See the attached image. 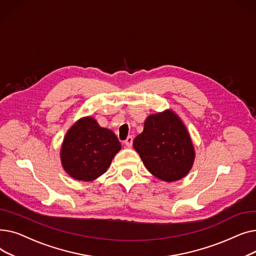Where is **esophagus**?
<instances>
[{
	"label": "esophagus",
	"instance_id": "1",
	"mask_svg": "<svg viewBox=\"0 0 256 256\" xmlns=\"http://www.w3.org/2000/svg\"><path fill=\"white\" fill-rule=\"evenodd\" d=\"M132 144V136H128V137L126 138V140L124 141V145H126V147H130Z\"/></svg>",
	"mask_w": 256,
	"mask_h": 256
}]
</instances>
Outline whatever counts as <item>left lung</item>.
Listing matches in <instances>:
<instances>
[{
	"instance_id": "8db88e82",
	"label": "left lung",
	"mask_w": 256,
	"mask_h": 256,
	"mask_svg": "<svg viewBox=\"0 0 256 256\" xmlns=\"http://www.w3.org/2000/svg\"><path fill=\"white\" fill-rule=\"evenodd\" d=\"M132 146L147 170L166 182L184 178L194 164L195 148L190 132L171 109L147 117Z\"/></svg>"
}]
</instances>
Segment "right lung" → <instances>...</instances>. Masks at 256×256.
<instances>
[{"instance_id":"1","label":"right lung","mask_w":256,"mask_h":256,"mask_svg":"<svg viewBox=\"0 0 256 256\" xmlns=\"http://www.w3.org/2000/svg\"><path fill=\"white\" fill-rule=\"evenodd\" d=\"M121 150L115 134L100 126L96 118H80L67 130L60 150L61 165L70 178L92 182L110 167Z\"/></svg>"}]
</instances>
